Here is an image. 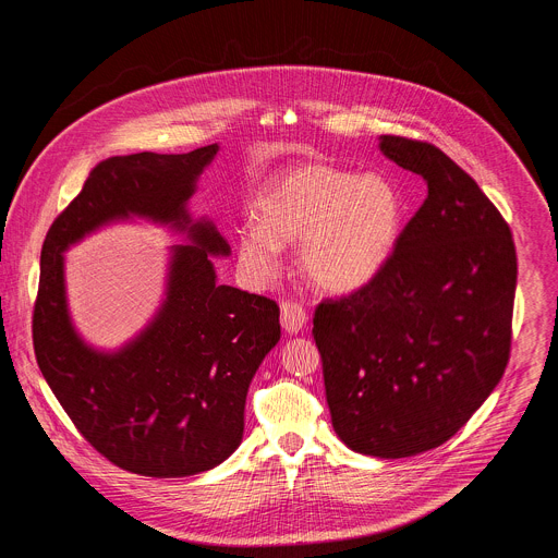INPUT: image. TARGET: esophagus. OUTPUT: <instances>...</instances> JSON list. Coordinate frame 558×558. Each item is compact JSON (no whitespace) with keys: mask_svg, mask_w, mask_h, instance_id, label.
<instances>
[{"mask_svg":"<svg viewBox=\"0 0 558 558\" xmlns=\"http://www.w3.org/2000/svg\"><path fill=\"white\" fill-rule=\"evenodd\" d=\"M280 325L287 333H300L306 327V311L298 302H282L280 304Z\"/></svg>","mask_w":558,"mask_h":558,"instance_id":"1","label":"esophagus"}]
</instances>
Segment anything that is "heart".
Wrapping results in <instances>:
<instances>
[{"instance_id":"1","label":"heart","mask_w":558,"mask_h":558,"mask_svg":"<svg viewBox=\"0 0 558 558\" xmlns=\"http://www.w3.org/2000/svg\"><path fill=\"white\" fill-rule=\"evenodd\" d=\"M256 225L235 233L245 276L267 284L282 245H298L304 278L329 293H355L375 282L400 247L407 201L388 177L311 161L269 179L254 201Z\"/></svg>"}]
</instances>
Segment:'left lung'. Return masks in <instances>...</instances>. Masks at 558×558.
<instances>
[{
  "mask_svg": "<svg viewBox=\"0 0 558 558\" xmlns=\"http://www.w3.org/2000/svg\"><path fill=\"white\" fill-rule=\"evenodd\" d=\"M379 151L428 196L375 282L315 308L313 338L338 437L400 459L448 441L499 384L517 252L497 207L441 149L386 134Z\"/></svg>",
  "mask_w": 558,
  "mask_h": 558,
  "instance_id": "left-lung-1",
  "label": "left lung"
}]
</instances>
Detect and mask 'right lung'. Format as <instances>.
<instances>
[{"label": "right lung", "instance_id": "add662e5", "mask_svg": "<svg viewBox=\"0 0 558 558\" xmlns=\"http://www.w3.org/2000/svg\"><path fill=\"white\" fill-rule=\"evenodd\" d=\"M218 149L108 158L52 222L41 250L33 342L44 379L104 457L158 480L211 470L241 446L250 384L280 340L278 304L218 284L214 258L231 250L211 218L190 211ZM138 219L184 243L169 248L165 298L148 325L121 348L101 350L71 320L64 252L106 226Z\"/></svg>", "mask_w": 558, "mask_h": 558}]
</instances>
